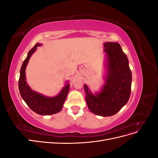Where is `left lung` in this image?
Segmentation results:
<instances>
[{"mask_svg":"<svg viewBox=\"0 0 158 158\" xmlns=\"http://www.w3.org/2000/svg\"><path fill=\"white\" fill-rule=\"evenodd\" d=\"M104 48L107 56V74L102 91L94 95L86 85L84 87L90 111L98 115L108 117L116 114L128 102L131 93L132 73L127 56L118 43H106Z\"/></svg>","mask_w":158,"mask_h":158,"instance_id":"8db88e82","label":"left lung"}]
</instances>
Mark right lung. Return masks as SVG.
<instances>
[{"label": "right lung", "mask_w": 158, "mask_h": 158, "mask_svg": "<svg viewBox=\"0 0 158 158\" xmlns=\"http://www.w3.org/2000/svg\"><path fill=\"white\" fill-rule=\"evenodd\" d=\"M40 45V44H36L28 52L26 59L23 61L20 69L18 88L22 99L33 111L41 115H49L60 111L69 93L70 85H66L58 95L53 98H47L41 94L33 92L27 85L25 80L26 66L30 56L36 50L37 47Z\"/></svg>", "instance_id": "right-lung-1"}]
</instances>
